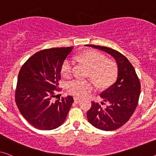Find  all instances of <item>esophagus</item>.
Listing matches in <instances>:
<instances>
[{"mask_svg":"<svg viewBox=\"0 0 156 156\" xmlns=\"http://www.w3.org/2000/svg\"><path fill=\"white\" fill-rule=\"evenodd\" d=\"M81 101V99L80 98H78V97H74V101L76 102V103H79Z\"/></svg>","mask_w":156,"mask_h":156,"instance_id":"esophagus-1","label":"esophagus"}]
</instances>
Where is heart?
<instances>
[{"label": "heart", "mask_w": 156, "mask_h": 156, "mask_svg": "<svg viewBox=\"0 0 156 156\" xmlns=\"http://www.w3.org/2000/svg\"><path fill=\"white\" fill-rule=\"evenodd\" d=\"M79 61L89 67V76L101 87L108 85L115 78L117 66L112 59H106V56L96 50H89L80 53L78 56ZM74 62L66 58L62 65V73L65 77H70L73 71ZM92 80L76 79L67 83L66 88L70 94L77 97H85L94 89Z\"/></svg>", "instance_id": "b5f03b06"}]
</instances>
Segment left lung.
<instances>
[{
  "label": "left lung",
  "mask_w": 156,
  "mask_h": 156,
  "mask_svg": "<svg viewBox=\"0 0 156 156\" xmlns=\"http://www.w3.org/2000/svg\"><path fill=\"white\" fill-rule=\"evenodd\" d=\"M87 46L110 54L118 65L116 81L100 94L104 102L101 104L92 102L91 108L87 112V120L99 129L115 130L128 121L135 111L140 95V81L132 64L118 51L104 46Z\"/></svg>",
  "instance_id": "obj_1"
}]
</instances>
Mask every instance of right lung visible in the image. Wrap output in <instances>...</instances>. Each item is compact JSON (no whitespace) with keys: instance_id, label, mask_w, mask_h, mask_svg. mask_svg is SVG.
I'll return each mask as SVG.
<instances>
[{"instance_id":"add662e5","label":"right lung","mask_w":156,"mask_h":156,"mask_svg":"<svg viewBox=\"0 0 156 156\" xmlns=\"http://www.w3.org/2000/svg\"><path fill=\"white\" fill-rule=\"evenodd\" d=\"M73 47L50 48L35 53L23 64L18 75L15 102L32 126L42 130L57 128L66 120L73 102L71 96L53 101L60 92L62 65Z\"/></svg>"}]
</instances>
